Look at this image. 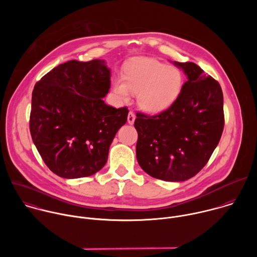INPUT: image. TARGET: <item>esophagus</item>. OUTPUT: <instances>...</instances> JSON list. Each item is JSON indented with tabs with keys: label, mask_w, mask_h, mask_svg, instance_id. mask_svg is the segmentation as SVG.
Segmentation results:
<instances>
[{
	"label": "esophagus",
	"mask_w": 257,
	"mask_h": 257,
	"mask_svg": "<svg viewBox=\"0 0 257 257\" xmlns=\"http://www.w3.org/2000/svg\"><path fill=\"white\" fill-rule=\"evenodd\" d=\"M127 121H128V123H129V124H133V123H134V121H135V115H134V113L129 112V114H128V118H127Z\"/></svg>",
	"instance_id": "obj_1"
}]
</instances>
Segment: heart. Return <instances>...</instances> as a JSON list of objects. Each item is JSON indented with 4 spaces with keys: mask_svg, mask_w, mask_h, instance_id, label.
I'll list each match as a JSON object with an SVG mask.
<instances>
[{
    "mask_svg": "<svg viewBox=\"0 0 257 257\" xmlns=\"http://www.w3.org/2000/svg\"><path fill=\"white\" fill-rule=\"evenodd\" d=\"M184 77L175 66L156 59L140 58L129 63L124 75L116 77L112 90L120 101H128L137 93V103L143 111L157 114L170 107L181 94Z\"/></svg>",
    "mask_w": 257,
    "mask_h": 257,
    "instance_id": "1",
    "label": "heart"
}]
</instances>
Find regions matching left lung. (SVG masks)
I'll use <instances>...</instances> for the list:
<instances>
[{
	"instance_id": "left-lung-1",
	"label": "left lung",
	"mask_w": 257,
	"mask_h": 257,
	"mask_svg": "<svg viewBox=\"0 0 257 257\" xmlns=\"http://www.w3.org/2000/svg\"><path fill=\"white\" fill-rule=\"evenodd\" d=\"M187 76L181 94L156 116L136 114V158L150 176L182 182L208 162L224 130L221 85L192 62H173Z\"/></svg>"
}]
</instances>
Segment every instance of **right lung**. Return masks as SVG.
I'll list each match as a JSON object with an SVG mask.
<instances>
[{"mask_svg": "<svg viewBox=\"0 0 257 257\" xmlns=\"http://www.w3.org/2000/svg\"><path fill=\"white\" fill-rule=\"evenodd\" d=\"M103 60H72L34 85L29 120L32 141L49 169L66 179L88 177L106 163L109 145L128 108L102 98L111 86Z\"/></svg>", "mask_w": 257, "mask_h": 257, "instance_id": "add662e5", "label": "right lung"}]
</instances>
